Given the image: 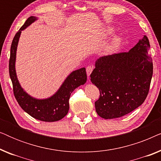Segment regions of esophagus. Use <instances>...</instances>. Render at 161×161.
<instances>
[{
	"instance_id": "34e87169",
	"label": "esophagus",
	"mask_w": 161,
	"mask_h": 161,
	"mask_svg": "<svg viewBox=\"0 0 161 161\" xmlns=\"http://www.w3.org/2000/svg\"><path fill=\"white\" fill-rule=\"evenodd\" d=\"M93 69H94L93 66H92V65H89L86 67V73L88 75V76L90 75V74H91L92 72L93 71Z\"/></svg>"
}]
</instances>
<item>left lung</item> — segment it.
Masks as SVG:
<instances>
[{
  "label": "left lung",
  "mask_w": 161,
  "mask_h": 161,
  "mask_svg": "<svg viewBox=\"0 0 161 161\" xmlns=\"http://www.w3.org/2000/svg\"><path fill=\"white\" fill-rule=\"evenodd\" d=\"M149 47L148 38L144 36L129 52L97 60L90 77L100 90V97L94 105L100 117H121L146 100L153 73V59L148 55Z\"/></svg>",
  "instance_id": "1"
}]
</instances>
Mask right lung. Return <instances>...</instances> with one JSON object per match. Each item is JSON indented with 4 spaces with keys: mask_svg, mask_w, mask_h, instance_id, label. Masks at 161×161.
<instances>
[{
    "mask_svg": "<svg viewBox=\"0 0 161 161\" xmlns=\"http://www.w3.org/2000/svg\"><path fill=\"white\" fill-rule=\"evenodd\" d=\"M36 19V17H30L13 39L11 46L9 64V76L12 82L14 95L23 110L30 116L43 122H56L67 115L69 108V100L71 93L77 87L86 82V72L85 68L73 71L61 85L58 91L51 97L45 100H37L28 95L23 91L17 78L15 72V59L19 38L21 31Z\"/></svg>",
    "mask_w": 161,
    "mask_h": 161,
    "instance_id": "right-lung-1",
    "label": "right lung"
}]
</instances>
